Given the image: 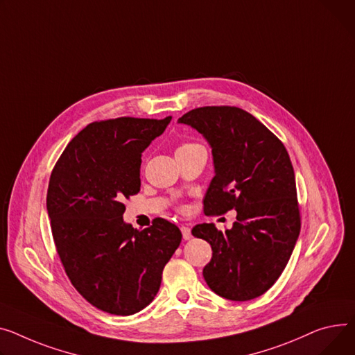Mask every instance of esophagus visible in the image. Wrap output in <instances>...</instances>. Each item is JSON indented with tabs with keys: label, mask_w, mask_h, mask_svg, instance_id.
<instances>
[{
	"label": "esophagus",
	"mask_w": 355,
	"mask_h": 355,
	"mask_svg": "<svg viewBox=\"0 0 355 355\" xmlns=\"http://www.w3.org/2000/svg\"><path fill=\"white\" fill-rule=\"evenodd\" d=\"M181 232H182V239L184 240H190L193 235H191V230L188 227H181Z\"/></svg>",
	"instance_id": "obj_1"
}]
</instances>
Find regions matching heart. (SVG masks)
I'll use <instances>...</instances> for the list:
<instances>
[{
    "label": "heart",
    "mask_w": 355,
    "mask_h": 355,
    "mask_svg": "<svg viewBox=\"0 0 355 355\" xmlns=\"http://www.w3.org/2000/svg\"><path fill=\"white\" fill-rule=\"evenodd\" d=\"M193 146H197V144H184V146H181L180 148H187V147H193Z\"/></svg>",
    "instance_id": "heart-1"
}]
</instances>
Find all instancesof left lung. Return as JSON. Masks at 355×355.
Listing matches in <instances>:
<instances>
[{
    "label": "left lung",
    "mask_w": 355,
    "mask_h": 355,
    "mask_svg": "<svg viewBox=\"0 0 355 355\" xmlns=\"http://www.w3.org/2000/svg\"><path fill=\"white\" fill-rule=\"evenodd\" d=\"M211 147L214 178L204 198L205 214L237 211L225 232L198 224L193 235L212 248L204 267L207 286L231 301L263 295L284 271L300 235L295 175L281 141L237 107H202L178 118Z\"/></svg>",
    "instance_id": "left-lung-1"
}]
</instances>
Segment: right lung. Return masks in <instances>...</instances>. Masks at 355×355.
I'll return each mask as SVG.
<instances>
[{"label":"right lung","instance_id":"obj_1","mask_svg":"<svg viewBox=\"0 0 355 355\" xmlns=\"http://www.w3.org/2000/svg\"><path fill=\"white\" fill-rule=\"evenodd\" d=\"M170 121L92 123L69 141L50 178L46 211L65 272L89 304L110 314L147 306L181 243V231L167 220L138 231L123 218V198L139 191L141 155Z\"/></svg>","mask_w":355,"mask_h":355}]
</instances>
